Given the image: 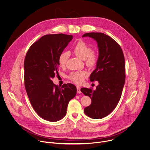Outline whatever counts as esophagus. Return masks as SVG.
<instances>
[{
	"mask_svg": "<svg viewBox=\"0 0 150 150\" xmlns=\"http://www.w3.org/2000/svg\"><path fill=\"white\" fill-rule=\"evenodd\" d=\"M76 89H77V93H78V94H80V93H81V87H80L79 86H76Z\"/></svg>",
	"mask_w": 150,
	"mask_h": 150,
	"instance_id": "1",
	"label": "esophagus"
}]
</instances>
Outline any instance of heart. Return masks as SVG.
<instances>
[{"instance_id": "1", "label": "heart", "mask_w": 150, "mask_h": 150, "mask_svg": "<svg viewBox=\"0 0 150 150\" xmlns=\"http://www.w3.org/2000/svg\"><path fill=\"white\" fill-rule=\"evenodd\" d=\"M74 54L81 60H85L87 66L93 67L96 66L98 60L97 54L92 52L91 47L83 41H78L73 49ZM69 57L68 52L62 53L59 58V64L61 67L65 66L67 59ZM86 76L84 71L72 72L69 75L70 79L76 84H80L83 82L84 78Z\"/></svg>"}]
</instances>
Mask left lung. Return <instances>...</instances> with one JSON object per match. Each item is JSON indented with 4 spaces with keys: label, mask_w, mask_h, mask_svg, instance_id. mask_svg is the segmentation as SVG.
<instances>
[{
    "label": "left lung",
    "mask_w": 150,
    "mask_h": 150,
    "mask_svg": "<svg viewBox=\"0 0 150 150\" xmlns=\"http://www.w3.org/2000/svg\"><path fill=\"white\" fill-rule=\"evenodd\" d=\"M96 41L99 51L96 68L90 76L91 82H98L95 90L82 88L81 91L90 97L91 103L84 109V113L94 119L109 115L120 100L125 79V59L120 45L112 38L102 33H87Z\"/></svg>",
    "instance_id": "left-lung-1"
}]
</instances>
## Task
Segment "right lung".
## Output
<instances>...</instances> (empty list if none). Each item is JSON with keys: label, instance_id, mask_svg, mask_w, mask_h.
I'll list each match as a JSON object with an SVG mask.
<instances>
[{"label": "right lung", "instance_id": "add662e5", "mask_svg": "<svg viewBox=\"0 0 150 150\" xmlns=\"http://www.w3.org/2000/svg\"><path fill=\"white\" fill-rule=\"evenodd\" d=\"M73 36L47 34L31 45L24 62L25 87L34 110L48 121H59L66 116L69 100L76 94L71 83L61 87L52 79L58 73L59 58Z\"/></svg>", "mask_w": 150, "mask_h": 150}]
</instances>
